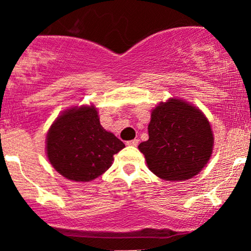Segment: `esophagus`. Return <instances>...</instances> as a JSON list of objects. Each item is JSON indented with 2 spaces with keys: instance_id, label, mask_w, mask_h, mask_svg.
Listing matches in <instances>:
<instances>
[{
  "instance_id": "esophagus-1",
  "label": "esophagus",
  "mask_w": 251,
  "mask_h": 251,
  "mask_svg": "<svg viewBox=\"0 0 251 251\" xmlns=\"http://www.w3.org/2000/svg\"><path fill=\"white\" fill-rule=\"evenodd\" d=\"M139 143V139H132V140H129V142H126V145L128 146H137Z\"/></svg>"
}]
</instances>
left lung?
I'll return each mask as SVG.
<instances>
[{
    "mask_svg": "<svg viewBox=\"0 0 251 251\" xmlns=\"http://www.w3.org/2000/svg\"><path fill=\"white\" fill-rule=\"evenodd\" d=\"M214 147L210 123L183 99L160 102L151 114L149 140L139 144L149 169L161 179L193 178L208 163Z\"/></svg>",
    "mask_w": 251,
    "mask_h": 251,
    "instance_id": "left-lung-1",
    "label": "left lung"
}]
</instances>
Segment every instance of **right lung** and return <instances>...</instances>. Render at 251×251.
I'll return each mask as SVG.
<instances>
[{
	"label": "right lung",
	"mask_w": 251,
	"mask_h": 251,
	"mask_svg": "<svg viewBox=\"0 0 251 251\" xmlns=\"http://www.w3.org/2000/svg\"><path fill=\"white\" fill-rule=\"evenodd\" d=\"M126 145L100 126L95 106L66 109L47 135V155L61 176L90 181L112 166L113 155Z\"/></svg>",
	"instance_id": "obj_1"
}]
</instances>
